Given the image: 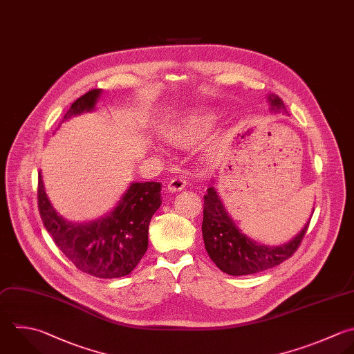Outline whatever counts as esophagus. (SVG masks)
Masks as SVG:
<instances>
[{
	"label": "esophagus",
	"mask_w": 354,
	"mask_h": 354,
	"mask_svg": "<svg viewBox=\"0 0 354 354\" xmlns=\"http://www.w3.org/2000/svg\"><path fill=\"white\" fill-rule=\"evenodd\" d=\"M185 185H187V180L183 176H178V177H174L170 180V183L167 184V189L171 192H177V191L184 189Z\"/></svg>",
	"instance_id": "1"
}]
</instances>
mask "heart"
<instances>
[{
	"label": "heart",
	"mask_w": 354,
	"mask_h": 354,
	"mask_svg": "<svg viewBox=\"0 0 354 354\" xmlns=\"http://www.w3.org/2000/svg\"><path fill=\"white\" fill-rule=\"evenodd\" d=\"M214 119L216 116L213 113H199L180 124L167 127L165 130V136L171 144L188 148L196 145L207 136Z\"/></svg>",
	"instance_id": "1"
}]
</instances>
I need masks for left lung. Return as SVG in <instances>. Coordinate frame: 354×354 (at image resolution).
I'll return each instance as SVG.
<instances>
[{
	"label": "left lung",
	"instance_id": "1",
	"mask_svg": "<svg viewBox=\"0 0 354 354\" xmlns=\"http://www.w3.org/2000/svg\"><path fill=\"white\" fill-rule=\"evenodd\" d=\"M270 102L274 109L286 111L279 97L271 95ZM203 198L202 234L205 248L214 264L230 275L254 274L281 264L297 250L308 228L310 221L290 242L282 246L257 245L232 223L213 187L207 188Z\"/></svg>",
	"mask_w": 354,
	"mask_h": 354
}]
</instances>
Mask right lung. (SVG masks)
Segmentation results:
<instances>
[{
	"label": "right lung",
	"mask_w": 354,
	"mask_h": 354,
	"mask_svg": "<svg viewBox=\"0 0 354 354\" xmlns=\"http://www.w3.org/2000/svg\"><path fill=\"white\" fill-rule=\"evenodd\" d=\"M100 94L94 88L77 98L64 119L91 111ZM160 188L155 181L134 183L109 216L75 225L53 209L39 173V212L55 245L76 268L97 278H119L130 274L148 249L149 223L162 203Z\"/></svg>",
	"instance_id": "1"
}]
</instances>
